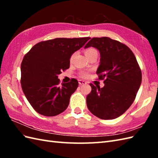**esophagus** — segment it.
Segmentation results:
<instances>
[{
	"instance_id": "esophagus-1",
	"label": "esophagus",
	"mask_w": 158,
	"mask_h": 158,
	"mask_svg": "<svg viewBox=\"0 0 158 158\" xmlns=\"http://www.w3.org/2000/svg\"><path fill=\"white\" fill-rule=\"evenodd\" d=\"M79 85H83V84H86L87 82L83 81V80H79Z\"/></svg>"
}]
</instances>
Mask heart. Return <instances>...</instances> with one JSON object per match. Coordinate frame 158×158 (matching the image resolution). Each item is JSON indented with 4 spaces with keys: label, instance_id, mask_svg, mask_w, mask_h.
<instances>
[{
    "label": "heart",
    "instance_id": "heart-1",
    "mask_svg": "<svg viewBox=\"0 0 158 158\" xmlns=\"http://www.w3.org/2000/svg\"><path fill=\"white\" fill-rule=\"evenodd\" d=\"M84 52H85V54L87 58H89V57L94 56V55H98V52H97L96 49H94V48H89L85 49ZM75 55H76V53H74L71 55V56H70V62L73 61V60L74 59V58H75ZM81 76L82 77H86L87 73H82Z\"/></svg>",
    "mask_w": 158,
    "mask_h": 158
}]
</instances>
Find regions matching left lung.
Segmentation results:
<instances>
[{
    "label": "left lung",
    "mask_w": 158,
    "mask_h": 158,
    "mask_svg": "<svg viewBox=\"0 0 158 158\" xmlns=\"http://www.w3.org/2000/svg\"><path fill=\"white\" fill-rule=\"evenodd\" d=\"M94 47L100 53L96 74L104 80L100 88L89 83L87 96L89 110L100 119L109 120L122 115L135 101L142 81V73L136 57L128 47L109 37H94L85 48Z\"/></svg>",
    "instance_id": "obj_1"
}]
</instances>
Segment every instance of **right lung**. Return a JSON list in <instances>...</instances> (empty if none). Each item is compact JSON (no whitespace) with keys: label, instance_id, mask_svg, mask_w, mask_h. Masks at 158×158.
<instances>
[{"label":"right lung","instance_id":"add662e5","mask_svg":"<svg viewBox=\"0 0 158 158\" xmlns=\"http://www.w3.org/2000/svg\"><path fill=\"white\" fill-rule=\"evenodd\" d=\"M90 37L56 38L36 43L21 64V85L29 103L38 113L58 115L66 109L72 94L78 88L76 79L60 84L58 75L69 69L73 53Z\"/></svg>","mask_w":158,"mask_h":158}]
</instances>
